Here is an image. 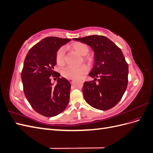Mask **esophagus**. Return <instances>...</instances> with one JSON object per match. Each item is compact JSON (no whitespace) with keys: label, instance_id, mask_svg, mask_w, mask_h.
I'll use <instances>...</instances> for the list:
<instances>
[{"label":"esophagus","instance_id":"34e87169","mask_svg":"<svg viewBox=\"0 0 153 153\" xmlns=\"http://www.w3.org/2000/svg\"><path fill=\"white\" fill-rule=\"evenodd\" d=\"M69 81H70L71 84H73V82H74V79H72V78H71V79H69Z\"/></svg>","mask_w":153,"mask_h":153}]
</instances>
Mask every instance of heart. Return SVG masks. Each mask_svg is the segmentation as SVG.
<instances>
[{
    "label": "heart",
    "mask_w": 153,
    "mask_h": 153,
    "mask_svg": "<svg viewBox=\"0 0 153 153\" xmlns=\"http://www.w3.org/2000/svg\"><path fill=\"white\" fill-rule=\"evenodd\" d=\"M71 48L82 56H84L83 59L84 61L87 62H90L91 61L90 57L85 56V55L89 52V48L85 44L81 42H75L71 45ZM55 61L59 66L64 65L65 62V49L64 48L61 47L57 50L56 54H55ZM87 67L84 64L78 67L68 66L63 69L62 75L64 77L68 78V79H71V78L75 79V78H81L87 72Z\"/></svg>",
    "instance_id": "heart-1"
}]
</instances>
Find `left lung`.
Returning <instances> with one entry per match:
<instances>
[{"instance_id": "1", "label": "left lung", "mask_w": 153, "mask_h": 153, "mask_svg": "<svg viewBox=\"0 0 153 153\" xmlns=\"http://www.w3.org/2000/svg\"><path fill=\"white\" fill-rule=\"evenodd\" d=\"M73 39L89 45L94 52V67L89 74L94 80L85 82L82 89L86 102L101 110L113 108L121 100L128 82V64L121 50L103 36Z\"/></svg>"}]
</instances>
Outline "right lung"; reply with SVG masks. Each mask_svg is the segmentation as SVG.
<instances>
[{"mask_svg":"<svg viewBox=\"0 0 153 153\" xmlns=\"http://www.w3.org/2000/svg\"><path fill=\"white\" fill-rule=\"evenodd\" d=\"M70 39L47 37L33 46L27 53L22 71V81L27 101L36 112L53 117L65 110L69 100L71 84L53 71L55 54ZM58 78L57 84L51 83V76Z\"/></svg>","mask_w":153,"mask_h":153,"instance_id":"obj_1","label":"right lung"}]
</instances>
